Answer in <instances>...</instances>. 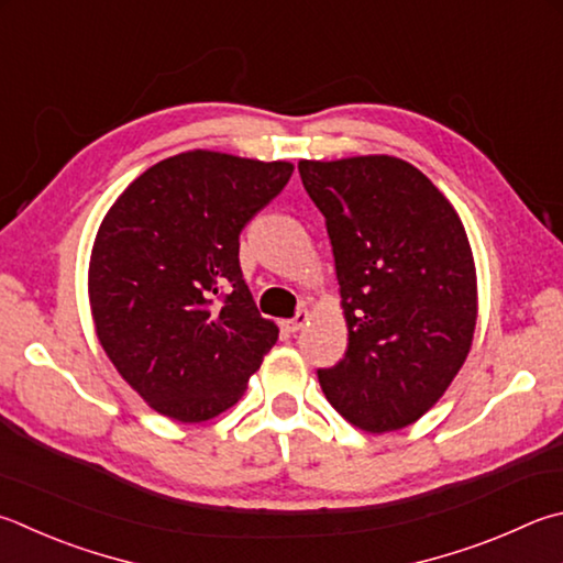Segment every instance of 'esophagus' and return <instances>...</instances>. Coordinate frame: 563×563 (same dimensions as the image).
Segmentation results:
<instances>
[{"label": "esophagus", "mask_w": 563, "mask_h": 563, "mask_svg": "<svg viewBox=\"0 0 563 563\" xmlns=\"http://www.w3.org/2000/svg\"><path fill=\"white\" fill-rule=\"evenodd\" d=\"M310 320V314H308V310H298V314L295 317H290V320H283V327L288 332H298L300 327H305V322Z\"/></svg>", "instance_id": "obj_1"}]
</instances>
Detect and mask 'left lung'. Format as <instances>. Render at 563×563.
<instances>
[{
	"label": "left lung",
	"mask_w": 563,
	"mask_h": 563,
	"mask_svg": "<svg viewBox=\"0 0 563 563\" xmlns=\"http://www.w3.org/2000/svg\"><path fill=\"white\" fill-rule=\"evenodd\" d=\"M298 172L324 217L350 327L344 360L317 379L356 428L398 431L443 396L473 344L477 280L463 221L404 159H302Z\"/></svg>",
	"instance_id": "left-lung-1"
}]
</instances>
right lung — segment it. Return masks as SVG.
<instances>
[{
  "label": "right lung",
  "instance_id": "right-lung-1",
  "mask_svg": "<svg viewBox=\"0 0 563 563\" xmlns=\"http://www.w3.org/2000/svg\"><path fill=\"white\" fill-rule=\"evenodd\" d=\"M290 175V162L184 152L140 175L100 223L88 271L98 340L162 416L227 411L278 340L243 280L239 236Z\"/></svg>",
  "mask_w": 563,
  "mask_h": 563
}]
</instances>
